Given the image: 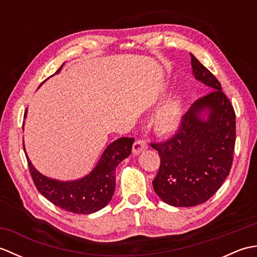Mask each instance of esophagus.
Returning <instances> with one entry per match:
<instances>
[{
	"mask_svg": "<svg viewBox=\"0 0 257 257\" xmlns=\"http://www.w3.org/2000/svg\"><path fill=\"white\" fill-rule=\"evenodd\" d=\"M147 148H148V145L145 140H137L133 146V154L135 156L140 155L141 152L145 151Z\"/></svg>",
	"mask_w": 257,
	"mask_h": 257,
	"instance_id": "esophagus-1",
	"label": "esophagus"
}]
</instances>
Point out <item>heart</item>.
Wrapping results in <instances>:
<instances>
[{
	"instance_id": "obj_1",
	"label": "heart",
	"mask_w": 257,
	"mask_h": 257,
	"mask_svg": "<svg viewBox=\"0 0 257 257\" xmlns=\"http://www.w3.org/2000/svg\"><path fill=\"white\" fill-rule=\"evenodd\" d=\"M184 99L176 94L157 109L151 118V127L160 136H169L181 128L184 121Z\"/></svg>"
}]
</instances>
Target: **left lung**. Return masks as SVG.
<instances>
[{"label":"left lung","instance_id":"8db88e82","mask_svg":"<svg viewBox=\"0 0 257 257\" xmlns=\"http://www.w3.org/2000/svg\"><path fill=\"white\" fill-rule=\"evenodd\" d=\"M191 66L196 80L212 91L196 100L184 114L174 137L151 144L160 156L152 185L159 198L172 206L204 203L230 173L235 146V112L220 81L194 55Z\"/></svg>","mask_w":257,"mask_h":257}]
</instances>
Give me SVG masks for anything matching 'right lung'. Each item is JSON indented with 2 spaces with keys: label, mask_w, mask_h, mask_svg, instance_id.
Here are the masks:
<instances>
[{
  "label": "right lung",
  "mask_w": 257,
  "mask_h": 257,
  "mask_svg": "<svg viewBox=\"0 0 257 257\" xmlns=\"http://www.w3.org/2000/svg\"><path fill=\"white\" fill-rule=\"evenodd\" d=\"M63 66L64 64L54 75L61 72ZM26 113L27 109L24 118ZM134 143L135 138L122 137L114 140L102 152L97 165L87 176L70 181L53 179L36 170L26 154L25 146L23 147L31 176L40 193L65 211L90 214L110 202L116 188V168L132 154Z\"/></svg>",
  "instance_id": "obj_1"
}]
</instances>
